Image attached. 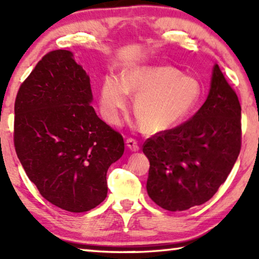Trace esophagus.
I'll return each instance as SVG.
<instances>
[{"label": "esophagus", "mask_w": 259, "mask_h": 259, "mask_svg": "<svg viewBox=\"0 0 259 259\" xmlns=\"http://www.w3.org/2000/svg\"><path fill=\"white\" fill-rule=\"evenodd\" d=\"M126 145L131 151L136 152L139 150V144H138V141L136 139H133V138H128V139L126 140Z\"/></svg>", "instance_id": "1"}]
</instances>
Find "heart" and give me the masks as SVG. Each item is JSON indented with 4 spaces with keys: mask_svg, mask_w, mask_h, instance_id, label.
I'll use <instances>...</instances> for the list:
<instances>
[{
    "mask_svg": "<svg viewBox=\"0 0 259 259\" xmlns=\"http://www.w3.org/2000/svg\"><path fill=\"white\" fill-rule=\"evenodd\" d=\"M136 95L134 113L147 132H162L178 126L196 111L203 97L199 80L183 75L169 66H134L121 79L108 75L100 87V109L107 121L118 123L120 114Z\"/></svg>",
    "mask_w": 259,
    "mask_h": 259,
    "instance_id": "1",
    "label": "heart"
}]
</instances>
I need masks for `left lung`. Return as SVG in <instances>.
Instances as JSON below:
<instances>
[{
    "instance_id": "1",
    "label": "left lung",
    "mask_w": 259,
    "mask_h": 259,
    "mask_svg": "<svg viewBox=\"0 0 259 259\" xmlns=\"http://www.w3.org/2000/svg\"><path fill=\"white\" fill-rule=\"evenodd\" d=\"M240 104L218 65L210 93L192 118L145 141L147 193L159 206L184 211L210 200L225 182L242 146Z\"/></svg>"
}]
</instances>
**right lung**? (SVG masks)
<instances>
[{
    "label": "right lung",
    "instance_id": "add662e5",
    "mask_svg": "<svg viewBox=\"0 0 259 259\" xmlns=\"http://www.w3.org/2000/svg\"><path fill=\"white\" fill-rule=\"evenodd\" d=\"M90 76L69 51L46 54L17 92L14 146L46 200L86 212L107 197V169L121 158L122 136L92 107Z\"/></svg>",
    "mask_w": 259,
    "mask_h": 259
}]
</instances>
